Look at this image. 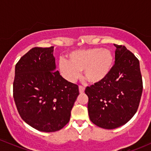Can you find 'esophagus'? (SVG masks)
Segmentation results:
<instances>
[{
	"instance_id": "1",
	"label": "esophagus",
	"mask_w": 151,
	"mask_h": 151,
	"mask_svg": "<svg viewBox=\"0 0 151 151\" xmlns=\"http://www.w3.org/2000/svg\"><path fill=\"white\" fill-rule=\"evenodd\" d=\"M79 91H80V93L82 94V93H84V92H85V88L80 85V86H79Z\"/></svg>"
}]
</instances>
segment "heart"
I'll return each mask as SVG.
<instances>
[{
  "mask_svg": "<svg viewBox=\"0 0 151 151\" xmlns=\"http://www.w3.org/2000/svg\"><path fill=\"white\" fill-rule=\"evenodd\" d=\"M69 61L60 58L58 69L65 80L75 82L83 71L85 80L91 85H98L104 82L114 69L115 59L109 49H80L71 52L68 55Z\"/></svg>",
  "mask_w": 151,
  "mask_h": 151,
  "instance_id": "obj_1",
  "label": "heart"
}]
</instances>
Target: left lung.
I'll return each mask as SVG.
<instances>
[{
    "label": "left lung",
    "instance_id": "left-lung-1",
    "mask_svg": "<svg viewBox=\"0 0 151 151\" xmlns=\"http://www.w3.org/2000/svg\"><path fill=\"white\" fill-rule=\"evenodd\" d=\"M114 46L115 63L109 77L85 91L90 121L107 129L119 127L132 118L142 93L139 60L124 45Z\"/></svg>",
    "mask_w": 151,
    "mask_h": 151
}]
</instances>
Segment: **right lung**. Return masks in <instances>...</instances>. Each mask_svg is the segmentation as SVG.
Segmentation results:
<instances>
[{"label":"right lung","mask_w":151,"mask_h":151,"mask_svg":"<svg viewBox=\"0 0 151 151\" xmlns=\"http://www.w3.org/2000/svg\"><path fill=\"white\" fill-rule=\"evenodd\" d=\"M53 47L32 48L15 66L14 101L20 116L35 129L53 132L69 122L79 96L77 85L55 71Z\"/></svg>","instance_id":"1"}]
</instances>
